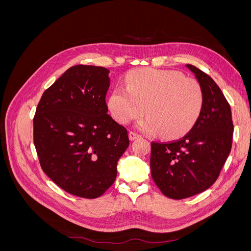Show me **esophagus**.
<instances>
[{
  "mask_svg": "<svg viewBox=\"0 0 251 251\" xmlns=\"http://www.w3.org/2000/svg\"><path fill=\"white\" fill-rule=\"evenodd\" d=\"M128 136H130V139H131V140H135V139H137V138H140V137H141V135L137 134L136 132H133V131H131L130 133H128Z\"/></svg>",
  "mask_w": 251,
  "mask_h": 251,
  "instance_id": "34e87169",
  "label": "esophagus"
}]
</instances>
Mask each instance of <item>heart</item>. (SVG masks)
I'll use <instances>...</instances> for the list:
<instances>
[{
	"label": "heart",
	"mask_w": 251,
	"mask_h": 251,
	"mask_svg": "<svg viewBox=\"0 0 251 251\" xmlns=\"http://www.w3.org/2000/svg\"><path fill=\"white\" fill-rule=\"evenodd\" d=\"M126 89L115 88L109 108L120 124L141 117L138 127L147 133L159 132L162 137L177 138L198 121L204 105L200 83L175 71L138 69L126 78Z\"/></svg>",
	"instance_id": "heart-1"
}]
</instances>
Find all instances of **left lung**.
Instances as JSON below:
<instances>
[{"label": "left lung", "mask_w": 251, "mask_h": 251, "mask_svg": "<svg viewBox=\"0 0 251 251\" xmlns=\"http://www.w3.org/2000/svg\"><path fill=\"white\" fill-rule=\"evenodd\" d=\"M203 89L204 105L198 121L184 137L151 143V173L162 194L185 199L215 183L228 157L233 135L231 109L209 75L186 65Z\"/></svg>", "instance_id": "obj_1"}]
</instances>
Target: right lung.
Here are the masks:
<instances>
[{
    "instance_id": "right-lung-1",
    "label": "right lung",
    "mask_w": 251,
    "mask_h": 251,
    "mask_svg": "<svg viewBox=\"0 0 251 251\" xmlns=\"http://www.w3.org/2000/svg\"><path fill=\"white\" fill-rule=\"evenodd\" d=\"M109 70L77 65L45 91L33 118L44 173L64 191L95 199L114 183L127 131L109 114Z\"/></svg>"
}]
</instances>
